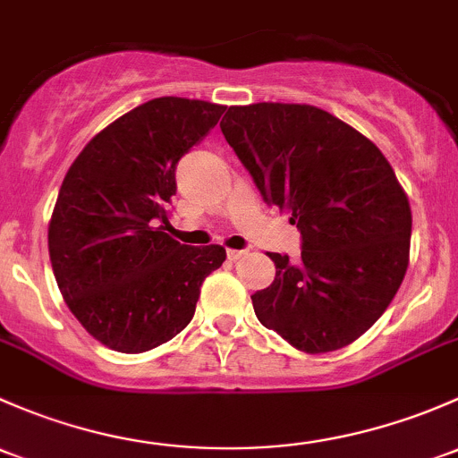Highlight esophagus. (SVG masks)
Returning a JSON list of instances; mask_svg holds the SVG:
<instances>
[{
    "label": "esophagus",
    "instance_id": "obj_1",
    "mask_svg": "<svg viewBox=\"0 0 458 458\" xmlns=\"http://www.w3.org/2000/svg\"><path fill=\"white\" fill-rule=\"evenodd\" d=\"M244 256H247V251H242V249H240V251H238V249H229V251H227V258H229L231 262H238V260H242Z\"/></svg>",
    "mask_w": 458,
    "mask_h": 458
}]
</instances>
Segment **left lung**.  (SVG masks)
Returning <instances> with one entry per match:
<instances>
[{"instance_id":"1","label":"left lung","mask_w":458,"mask_h":458,"mask_svg":"<svg viewBox=\"0 0 458 458\" xmlns=\"http://www.w3.org/2000/svg\"><path fill=\"white\" fill-rule=\"evenodd\" d=\"M220 130L264 200L301 233L298 262L268 253L276 280L251 295L260 324L310 355L352 344L408 268L412 211L390 163L315 106H231Z\"/></svg>"}]
</instances>
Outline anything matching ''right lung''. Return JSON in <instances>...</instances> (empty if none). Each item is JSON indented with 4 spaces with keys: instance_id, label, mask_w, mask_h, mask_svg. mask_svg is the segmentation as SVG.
Returning a JSON list of instances; mask_svg holds the SVG:
<instances>
[{
    "instance_id": "obj_1",
    "label": "right lung",
    "mask_w": 458,
    "mask_h": 458,
    "mask_svg": "<svg viewBox=\"0 0 458 458\" xmlns=\"http://www.w3.org/2000/svg\"><path fill=\"white\" fill-rule=\"evenodd\" d=\"M225 106L160 97L98 131L70 165L48 227L65 304L103 346L145 352L191 322L200 286L227 258L165 233L176 165Z\"/></svg>"
}]
</instances>
